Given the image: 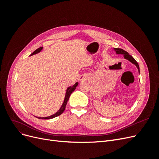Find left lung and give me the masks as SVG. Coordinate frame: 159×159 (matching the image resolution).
I'll return each instance as SVG.
<instances>
[{"label": "left lung", "mask_w": 159, "mask_h": 159, "mask_svg": "<svg viewBox=\"0 0 159 159\" xmlns=\"http://www.w3.org/2000/svg\"><path fill=\"white\" fill-rule=\"evenodd\" d=\"M114 50H115V52H116L117 54H123L124 55V58L128 60L129 61H131V63H133V64L137 66V68L139 71H140V70H139V64L137 62V61L133 58V56H131V55H129L127 52L123 50L121 48H114Z\"/></svg>", "instance_id": "left-lung-1"}]
</instances>
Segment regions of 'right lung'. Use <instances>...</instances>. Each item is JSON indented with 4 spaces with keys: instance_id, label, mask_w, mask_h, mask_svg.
I'll list each match as a JSON object with an SVG mask.
<instances>
[{
    "instance_id": "add662e5",
    "label": "right lung",
    "mask_w": 159,
    "mask_h": 159,
    "mask_svg": "<svg viewBox=\"0 0 159 159\" xmlns=\"http://www.w3.org/2000/svg\"><path fill=\"white\" fill-rule=\"evenodd\" d=\"M42 48H43L42 47H40V48H39L36 49L34 52L32 53V54H31L30 56L34 55V54H37V53L40 52L42 50ZM78 83L76 82L73 86H71V87H69L68 89H67L66 96H65V99H64V102L63 104H62L61 107H60V109H59L58 111H57V113H56L55 114L51 115V116H49V117H38V119H50L54 118L56 117H57V116H59V115H60L64 111V110L66 109V104H67V103H68V99L70 98V96L71 94V93L73 92V91L75 89V88H76L77 86H78Z\"/></svg>"
}]
</instances>
